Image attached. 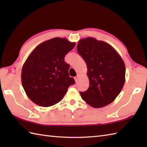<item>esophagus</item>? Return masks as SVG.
Masks as SVG:
<instances>
[{"mask_svg":"<svg viewBox=\"0 0 147 147\" xmlns=\"http://www.w3.org/2000/svg\"><path fill=\"white\" fill-rule=\"evenodd\" d=\"M74 80H75V82H76V83H77V82H78V77H77V76H76V77H74Z\"/></svg>","mask_w":147,"mask_h":147,"instance_id":"obj_1","label":"esophagus"}]
</instances>
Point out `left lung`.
I'll use <instances>...</instances> for the list:
<instances>
[{"label":"left lung","instance_id":"left-lung-1","mask_svg":"<svg viewBox=\"0 0 147 147\" xmlns=\"http://www.w3.org/2000/svg\"><path fill=\"white\" fill-rule=\"evenodd\" d=\"M77 51L86 62L90 82L88 89L80 92L82 99L95 108L110 104L125 83L123 59L109 43L92 37L80 40Z\"/></svg>","mask_w":147,"mask_h":147}]
</instances>
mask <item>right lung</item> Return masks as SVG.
I'll return each instance as SVG.
<instances>
[{
  "instance_id": "1",
  "label": "right lung",
  "mask_w": 147,
  "mask_h": 147,
  "mask_svg": "<svg viewBox=\"0 0 147 147\" xmlns=\"http://www.w3.org/2000/svg\"><path fill=\"white\" fill-rule=\"evenodd\" d=\"M75 45L56 37L40 43L28 57L22 67L21 82L35 104L44 107L57 104L75 83L69 74V65L64 61Z\"/></svg>"
}]
</instances>
